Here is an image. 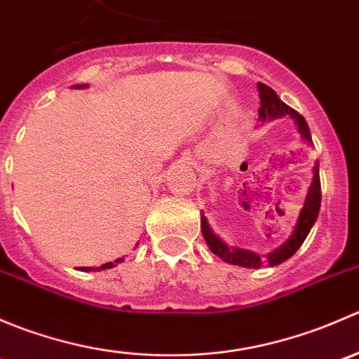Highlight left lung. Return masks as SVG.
Instances as JSON below:
<instances>
[{"label": "left lung", "mask_w": 359, "mask_h": 359, "mask_svg": "<svg viewBox=\"0 0 359 359\" xmlns=\"http://www.w3.org/2000/svg\"><path fill=\"white\" fill-rule=\"evenodd\" d=\"M257 90H259V97H260L259 118L262 119V121H266V119L281 118V116L288 114L293 121H295L302 139L307 140L309 144L313 142V140H311L309 126H307L304 116H300L295 109H292L290 106H287V104L276 95V92H274L271 86L264 85V83H257ZM320 206H321V182H320V170H318V163H316V166H314L313 184H311L309 193H307L306 196L304 208L300 210L299 220H297V226L295 229H293L292 236L288 238V241L283 245V247L267 253L266 259H260V255H257V253L253 252H248V250L227 247V245L224 243L215 233H213L212 227H210L208 222H206L205 215H201L203 238H205L206 245H208L210 250L227 264H234V266H241V267H255V269L257 267H262L264 264H267V266H278V264L290 259L293 253L300 248V245L304 243V240H306L307 234H309L311 227H313V224L316 222V217L318 213H320Z\"/></svg>", "instance_id": "1"}]
</instances>
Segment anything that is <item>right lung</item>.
<instances>
[{
  "instance_id": "right-lung-1",
  "label": "right lung",
  "mask_w": 359,
  "mask_h": 359,
  "mask_svg": "<svg viewBox=\"0 0 359 359\" xmlns=\"http://www.w3.org/2000/svg\"><path fill=\"white\" fill-rule=\"evenodd\" d=\"M74 88H81V86H74ZM118 262H123V259L116 260V264H118ZM111 267H114V262L102 264V266H100V267H97V271H100V269H111ZM81 271H92V269H90V267H81Z\"/></svg>"
}]
</instances>
